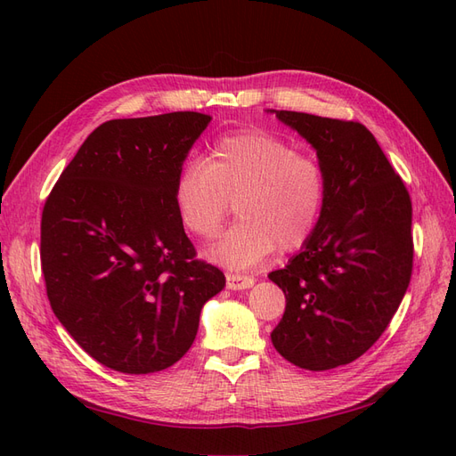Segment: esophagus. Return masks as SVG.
Here are the masks:
<instances>
[{"mask_svg":"<svg viewBox=\"0 0 456 456\" xmlns=\"http://www.w3.org/2000/svg\"><path fill=\"white\" fill-rule=\"evenodd\" d=\"M226 285H228V289H232V291H245V289H251L255 285V280L247 278V275H240V273H228Z\"/></svg>","mask_w":456,"mask_h":456,"instance_id":"1","label":"esophagus"}]
</instances>
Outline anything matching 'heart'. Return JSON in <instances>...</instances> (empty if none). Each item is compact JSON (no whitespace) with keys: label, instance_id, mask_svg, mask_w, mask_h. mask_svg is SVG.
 I'll return each mask as SVG.
<instances>
[{"label":"heart","instance_id":"heart-1","mask_svg":"<svg viewBox=\"0 0 456 456\" xmlns=\"http://www.w3.org/2000/svg\"><path fill=\"white\" fill-rule=\"evenodd\" d=\"M325 198L322 163L256 129L220 136L203 163L186 165L173 184L178 218L201 240L216 236L236 201L240 220L205 251L228 270H249L278 247H305L320 224Z\"/></svg>","mask_w":456,"mask_h":456}]
</instances>
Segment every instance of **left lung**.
<instances>
[{"label": "left lung", "mask_w": 456, "mask_h": 456, "mask_svg": "<svg viewBox=\"0 0 456 456\" xmlns=\"http://www.w3.org/2000/svg\"><path fill=\"white\" fill-rule=\"evenodd\" d=\"M314 150L327 178L320 224L268 278L285 293L272 344L327 370L363 355L402 305L412 270L411 198L375 136L355 121L268 110Z\"/></svg>", "instance_id": "8db88e82"}]
</instances>
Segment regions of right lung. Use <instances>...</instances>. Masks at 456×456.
<instances>
[{"label": "right lung", "mask_w": 456, "mask_h": 456, "mask_svg": "<svg viewBox=\"0 0 456 456\" xmlns=\"http://www.w3.org/2000/svg\"><path fill=\"white\" fill-rule=\"evenodd\" d=\"M200 112L112 119L81 144L41 216V270L54 315L99 363L148 375L190 350L223 291L196 260L173 184L211 123Z\"/></svg>", "instance_id": "1"}]
</instances>
